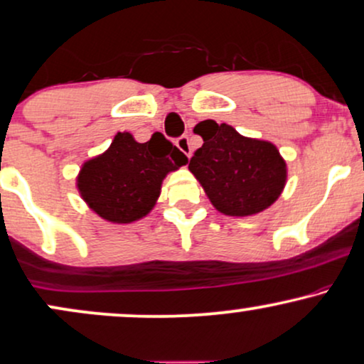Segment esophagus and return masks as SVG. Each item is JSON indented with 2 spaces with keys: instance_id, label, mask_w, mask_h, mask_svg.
<instances>
[{
  "instance_id": "obj_1",
  "label": "esophagus",
  "mask_w": 364,
  "mask_h": 364,
  "mask_svg": "<svg viewBox=\"0 0 364 364\" xmlns=\"http://www.w3.org/2000/svg\"><path fill=\"white\" fill-rule=\"evenodd\" d=\"M176 146H178V149L181 151L183 154L190 158V156H191V146H190V139H188V136L179 137V139L176 141Z\"/></svg>"
}]
</instances>
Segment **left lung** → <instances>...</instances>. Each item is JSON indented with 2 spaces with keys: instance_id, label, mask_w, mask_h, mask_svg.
Instances as JSON below:
<instances>
[{
  "instance_id": "1",
  "label": "left lung",
  "mask_w": 364,
  "mask_h": 364,
  "mask_svg": "<svg viewBox=\"0 0 364 364\" xmlns=\"http://www.w3.org/2000/svg\"><path fill=\"white\" fill-rule=\"evenodd\" d=\"M193 131L203 137V146L188 169L220 213L254 216L279 200L287 183V163L277 146L215 121L200 122Z\"/></svg>"
}]
</instances>
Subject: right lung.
<instances>
[{
    "label": "right lung",
    "mask_w": 364,
    "mask_h": 364,
    "mask_svg": "<svg viewBox=\"0 0 364 364\" xmlns=\"http://www.w3.org/2000/svg\"><path fill=\"white\" fill-rule=\"evenodd\" d=\"M186 163V156L159 132L148 142H137L131 132H117L102 154L82 164L75 186L105 222L134 223L154 208L164 178Z\"/></svg>",
    "instance_id": "obj_1"
}]
</instances>
